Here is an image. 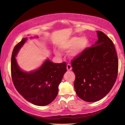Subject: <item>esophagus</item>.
I'll use <instances>...</instances> for the list:
<instances>
[{
  "mask_svg": "<svg viewBox=\"0 0 125 125\" xmlns=\"http://www.w3.org/2000/svg\"><path fill=\"white\" fill-rule=\"evenodd\" d=\"M66 67H67V71H71L72 68V66H71V64H67Z\"/></svg>",
  "mask_w": 125,
  "mask_h": 125,
  "instance_id": "obj_1",
  "label": "esophagus"
}]
</instances>
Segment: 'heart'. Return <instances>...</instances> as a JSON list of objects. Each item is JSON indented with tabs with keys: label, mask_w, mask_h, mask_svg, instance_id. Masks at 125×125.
Listing matches in <instances>:
<instances>
[{
	"label": "heart",
	"mask_w": 125,
	"mask_h": 125,
	"mask_svg": "<svg viewBox=\"0 0 125 125\" xmlns=\"http://www.w3.org/2000/svg\"><path fill=\"white\" fill-rule=\"evenodd\" d=\"M88 41L85 36L73 37L63 42L59 45V48L62 51H67L71 49L69 51V55L71 57H75L82 53L86 49ZM54 53L57 56H61V53L59 51L55 50Z\"/></svg>",
	"instance_id": "obj_1"
}]
</instances>
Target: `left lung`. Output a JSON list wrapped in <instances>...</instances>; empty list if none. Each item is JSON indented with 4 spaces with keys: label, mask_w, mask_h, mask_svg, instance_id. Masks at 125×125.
Wrapping results in <instances>:
<instances>
[{
    "label": "left lung",
    "mask_w": 125,
    "mask_h": 125,
    "mask_svg": "<svg viewBox=\"0 0 125 125\" xmlns=\"http://www.w3.org/2000/svg\"><path fill=\"white\" fill-rule=\"evenodd\" d=\"M98 40L72 60L75 74L74 87L81 99L88 102L105 96L115 83L118 59L114 44L104 32L97 31Z\"/></svg>",
    "instance_id": "obj_1"
}]
</instances>
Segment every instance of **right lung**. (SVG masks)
Here are the masks:
<instances>
[{
    "label": "right lung",
    "mask_w": 125,
    "mask_h": 125,
    "mask_svg": "<svg viewBox=\"0 0 125 125\" xmlns=\"http://www.w3.org/2000/svg\"><path fill=\"white\" fill-rule=\"evenodd\" d=\"M26 38L15 46L11 59V74L13 83L18 92L26 100L38 106L51 104L58 94V86L64 73L66 63H54L49 60L35 71H21L16 61L18 51L26 41Z\"/></svg>",
    "instance_id": "obj_1"
}]
</instances>
